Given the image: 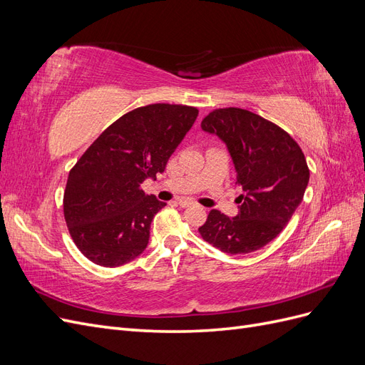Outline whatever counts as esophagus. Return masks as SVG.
Wrapping results in <instances>:
<instances>
[{
	"mask_svg": "<svg viewBox=\"0 0 365 365\" xmlns=\"http://www.w3.org/2000/svg\"><path fill=\"white\" fill-rule=\"evenodd\" d=\"M178 204H180L181 207H184V208H185V207H192V205H193V202H192V201H187V200H180V201H178Z\"/></svg>",
	"mask_w": 365,
	"mask_h": 365,
	"instance_id": "1",
	"label": "esophagus"
}]
</instances>
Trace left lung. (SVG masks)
<instances>
[{
    "label": "left lung",
    "instance_id": "8db88e82",
    "mask_svg": "<svg viewBox=\"0 0 365 365\" xmlns=\"http://www.w3.org/2000/svg\"><path fill=\"white\" fill-rule=\"evenodd\" d=\"M201 128L225 143L244 193L235 217L212 210L200 233L227 254L257 251L280 235L303 201L309 182L304 153L288 132L247 109H216Z\"/></svg>",
    "mask_w": 365,
    "mask_h": 365
}]
</instances>
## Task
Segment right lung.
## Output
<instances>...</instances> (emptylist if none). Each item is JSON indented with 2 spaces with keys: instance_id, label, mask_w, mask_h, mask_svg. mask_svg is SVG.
<instances>
[{
  "instance_id": "add662e5",
  "label": "right lung",
  "mask_w": 365,
  "mask_h": 365,
  "mask_svg": "<svg viewBox=\"0 0 365 365\" xmlns=\"http://www.w3.org/2000/svg\"><path fill=\"white\" fill-rule=\"evenodd\" d=\"M197 109L155 103L134 109L105 129L76 163L63 193V216L86 259L114 268L146 250L152 219L165 202L143 181L163 173L193 126Z\"/></svg>"
}]
</instances>
